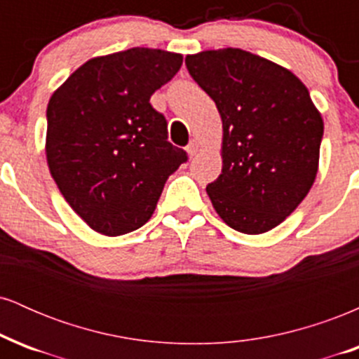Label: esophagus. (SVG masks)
<instances>
[{"instance_id":"1","label":"esophagus","mask_w":359,"mask_h":359,"mask_svg":"<svg viewBox=\"0 0 359 359\" xmlns=\"http://www.w3.org/2000/svg\"><path fill=\"white\" fill-rule=\"evenodd\" d=\"M185 150H187L189 155L194 156L197 154V151H199V142H197V140H191V143H189Z\"/></svg>"}]
</instances>
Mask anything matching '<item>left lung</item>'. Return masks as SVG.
Here are the masks:
<instances>
[{
	"mask_svg": "<svg viewBox=\"0 0 359 359\" xmlns=\"http://www.w3.org/2000/svg\"><path fill=\"white\" fill-rule=\"evenodd\" d=\"M185 65L222 121V170L205 187L212 208L240 233L277 228L306 199L319 168L324 121L307 88L241 48L194 53Z\"/></svg>",
	"mask_w": 359,
	"mask_h": 359,
	"instance_id": "left-lung-1",
	"label": "left lung"
}]
</instances>
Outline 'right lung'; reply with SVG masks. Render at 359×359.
I'll return each instance as SVG.
<instances>
[{
  "label": "right lung",
  "instance_id": "1",
  "mask_svg": "<svg viewBox=\"0 0 359 359\" xmlns=\"http://www.w3.org/2000/svg\"><path fill=\"white\" fill-rule=\"evenodd\" d=\"M184 57L135 47L89 59L53 90L47 106L48 170L90 229L119 236L154 214L167 179L187 160L167 142L151 94Z\"/></svg>",
  "mask_w": 359,
  "mask_h": 359
}]
</instances>
